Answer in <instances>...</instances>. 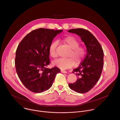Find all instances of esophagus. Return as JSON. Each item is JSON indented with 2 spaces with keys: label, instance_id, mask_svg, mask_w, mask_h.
I'll return each mask as SVG.
<instances>
[{
  "label": "esophagus",
  "instance_id": "obj_1",
  "mask_svg": "<svg viewBox=\"0 0 120 120\" xmlns=\"http://www.w3.org/2000/svg\"><path fill=\"white\" fill-rule=\"evenodd\" d=\"M61 71V72L64 73H67V71H66L63 70H62Z\"/></svg>",
  "mask_w": 120,
  "mask_h": 120
}]
</instances>
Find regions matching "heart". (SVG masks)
<instances>
[{"instance_id": "heart-1", "label": "heart", "mask_w": 120, "mask_h": 120, "mask_svg": "<svg viewBox=\"0 0 120 120\" xmlns=\"http://www.w3.org/2000/svg\"><path fill=\"white\" fill-rule=\"evenodd\" d=\"M61 41L65 45L67 46L71 50L67 57L68 58H60L54 62V64L62 69H67L72 67L75 64H80L86 55V49L82 46H79V42L75 37L68 36L61 39ZM58 45L57 41H54L51 43L49 47V54L52 58L57 56L56 48Z\"/></svg>"}]
</instances>
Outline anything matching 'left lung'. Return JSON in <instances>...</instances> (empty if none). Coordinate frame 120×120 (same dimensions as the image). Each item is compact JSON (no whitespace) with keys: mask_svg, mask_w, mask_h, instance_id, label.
Listing matches in <instances>:
<instances>
[{"mask_svg":"<svg viewBox=\"0 0 120 120\" xmlns=\"http://www.w3.org/2000/svg\"><path fill=\"white\" fill-rule=\"evenodd\" d=\"M68 32L80 37L87 50L85 58L73 70V73L76 72L78 77L77 81L69 83V87L78 93H86L93 88L100 77L104 64V52L99 42L89 30L77 28L69 30Z\"/></svg>","mask_w":120,"mask_h":120,"instance_id":"left-lung-1","label":"left lung"}]
</instances>
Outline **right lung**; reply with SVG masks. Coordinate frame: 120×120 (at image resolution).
I'll return each instance as SVG.
<instances>
[{"instance_id": "obj_1", "label": "right lung", "mask_w": 120, "mask_h": 120, "mask_svg": "<svg viewBox=\"0 0 120 120\" xmlns=\"http://www.w3.org/2000/svg\"><path fill=\"white\" fill-rule=\"evenodd\" d=\"M63 30L39 28L26 35L16 51L15 65L17 75L24 86L34 93L49 89L57 73V67L46 68L51 63L49 49L53 38Z\"/></svg>"}]
</instances>
